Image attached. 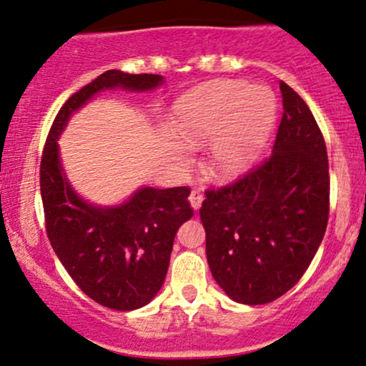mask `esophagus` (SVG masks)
Segmentation results:
<instances>
[{"label": "esophagus", "instance_id": "1", "mask_svg": "<svg viewBox=\"0 0 366 366\" xmlns=\"http://www.w3.org/2000/svg\"><path fill=\"white\" fill-rule=\"evenodd\" d=\"M202 200H204V195L200 194V190H192L190 194V204H192V209L197 211L200 206H202Z\"/></svg>", "mask_w": 366, "mask_h": 366}]
</instances>
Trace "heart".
I'll use <instances>...</instances> for the list:
<instances>
[{
  "instance_id": "heart-1",
  "label": "heart",
  "mask_w": 366,
  "mask_h": 366,
  "mask_svg": "<svg viewBox=\"0 0 366 366\" xmlns=\"http://www.w3.org/2000/svg\"><path fill=\"white\" fill-rule=\"evenodd\" d=\"M277 117L276 96L267 87L246 81H211L179 99L174 125L187 143L213 139L209 171L219 179H234L257 162Z\"/></svg>"
}]
</instances>
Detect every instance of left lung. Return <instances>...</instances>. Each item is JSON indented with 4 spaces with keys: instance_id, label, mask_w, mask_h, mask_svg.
<instances>
[{
    "instance_id": "obj_1",
    "label": "left lung",
    "mask_w": 366,
    "mask_h": 366,
    "mask_svg": "<svg viewBox=\"0 0 366 366\" xmlns=\"http://www.w3.org/2000/svg\"><path fill=\"white\" fill-rule=\"evenodd\" d=\"M282 119L272 155L200 207L211 274L232 300L262 305L292 290L328 223L326 144L309 106L279 81Z\"/></svg>"
}]
</instances>
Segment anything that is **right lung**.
<instances>
[{
	"mask_svg": "<svg viewBox=\"0 0 366 366\" xmlns=\"http://www.w3.org/2000/svg\"><path fill=\"white\" fill-rule=\"evenodd\" d=\"M162 84L160 74H99L59 109L43 148L40 187L50 244L78 288L108 309H139L162 288L176 232L194 214L190 188L141 187L122 204L96 206L66 178L57 139L73 113L99 92H148Z\"/></svg>",
	"mask_w": 366,
	"mask_h": 366,
	"instance_id": "add662e5",
	"label": "right lung"
}]
</instances>
